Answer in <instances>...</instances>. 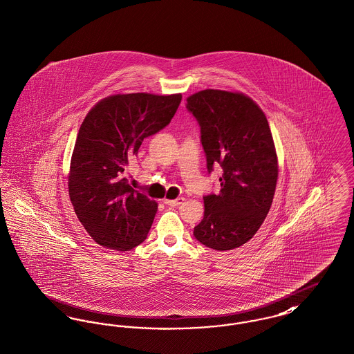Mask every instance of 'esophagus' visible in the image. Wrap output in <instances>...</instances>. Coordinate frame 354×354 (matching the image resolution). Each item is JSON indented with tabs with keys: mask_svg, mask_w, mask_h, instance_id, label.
I'll return each mask as SVG.
<instances>
[{
	"mask_svg": "<svg viewBox=\"0 0 354 354\" xmlns=\"http://www.w3.org/2000/svg\"><path fill=\"white\" fill-rule=\"evenodd\" d=\"M183 201H185V198H176V199H165V203L168 205V206H179V205H182L183 203Z\"/></svg>",
	"mask_w": 354,
	"mask_h": 354,
	"instance_id": "34e87169",
	"label": "esophagus"
}]
</instances>
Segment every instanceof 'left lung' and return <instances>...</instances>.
Here are the masks:
<instances>
[{
	"label": "left lung",
	"mask_w": 354,
	"mask_h": 354,
	"mask_svg": "<svg viewBox=\"0 0 354 354\" xmlns=\"http://www.w3.org/2000/svg\"><path fill=\"white\" fill-rule=\"evenodd\" d=\"M187 109L201 125L208 172L222 167L219 194L203 196L205 215L194 235L218 251L245 245L269 214L278 159L263 111L249 96L221 89L187 97Z\"/></svg>",
	"instance_id": "left-lung-1"
}]
</instances>
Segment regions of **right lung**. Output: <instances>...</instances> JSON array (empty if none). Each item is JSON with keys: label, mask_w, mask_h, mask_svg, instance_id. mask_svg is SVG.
Returning a JSON list of instances; mask_svg holds the SVG:
<instances>
[{"label": "right lung", "mask_w": 354, "mask_h": 354, "mask_svg": "<svg viewBox=\"0 0 354 354\" xmlns=\"http://www.w3.org/2000/svg\"><path fill=\"white\" fill-rule=\"evenodd\" d=\"M182 95H112L85 116L73 148L68 189L73 209L92 239L108 249L140 245L158 203L123 176L143 140L169 124Z\"/></svg>", "instance_id": "right-lung-1"}]
</instances>
